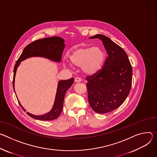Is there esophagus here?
<instances>
[{"label":"esophagus","mask_w":157,"mask_h":157,"mask_svg":"<svg viewBox=\"0 0 157 157\" xmlns=\"http://www.w3.org/2000/svg\"><path fill=\"white\" fill-rule=\"evenodd\" d=\"M75 82L76 83L81 82H82V80H81V78H78V77H76V78H75Z\"/></svg>","instance_id":"34e87169"}]
</instances>
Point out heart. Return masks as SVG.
Returning <instances> with one entry per match:
<instances>
[{
  "label": "heart",
  "mask_w": 157,
  "mask_h": 157,
  "mask_svg": "<svg viewBox=\"0 0 157 157\" xmlns=\"http://www.w3.org/2000/svg\"><path fill=\"white\" fill-rule=\"evenodd\" d=\"M70 62L76 67H81L83 74L93 75L102 69L105 62V54L99 46H82L74 50L69 55ZM64 67H68V62H63Z\"/></svg>",
  "instance_id": "obj_1"
}]
</instances>
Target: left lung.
<instances>
[{
  "mask_svg": "<svg viewBox=\"0 0 157 157\" xmlns=\"http://www.w3.org/2000/svg\"><path fill=\"white\" fill-rule=\"evenodd\" d=\"M89 39H99L108 57L101 71L86 77L88 100L98 113H106L118 108L129 94L132 67L125 50L110 39L97 34Z\"/></svg>",
  "mask_w": 157,
  "mask_h": 157,
  "instance_id": "1",
  "label": "left lung"
}]
</instances>
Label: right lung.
Instances as JSON below:
<instances>
[{
  "mask_svg": "<svg viewBox=\"0 0 157 157\" xmlns=\"http://www.w3.org/2000/svg\"><path fill=\"white\" fill-rule=\"evenodd\" d=\"M64 39L61 37H52L36 40L25 47L20 57L17 60L13 69V87L15 93V77L17 69L19 66L21 62L28 58L40 57L49 59L53 62L59 63L61 62L62 53L65 47V44H64ZM74 81V78H72L68 80H60L58 82L57 89L54 105L49 112L42 115H35L29 113L28 112H27V113L32 118L39 120L47 121L53 120L57 118L62 111L63 100L65 93L67 90L72 86ZM19 103L23 110L24 111H26L25 109L22 106L19 101Z\"/></svg>",
  "mask_w": 157,
  "mask_h": 157,
  "instance_id": "add662e5",
  "label": "right lung"
}]
</instances>
